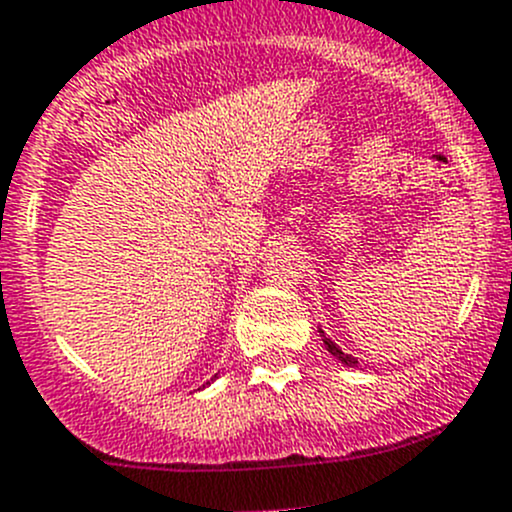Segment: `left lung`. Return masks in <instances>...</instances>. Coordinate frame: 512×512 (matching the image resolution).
<instances>
[{
	"label": "left lung",
	"instance_id": "1",
	"mask_svg": "<svg viewBox=\"0 0 512 512\" xmlns=\"http://www.w3.org/2000/svg\"><path fill=\"white\" fill-rule=\"evenodd\" d=\"M325 347H327V350H330V352H332V355H335V357H337V360H340V362H345V365H350V367H357V360H355V357L345 355V352H342V350H340V347H337V345H335V342H332V340H330V337H325Z\"/></svg>",
	"mask_w": 512,
	"mask_h": 512
}]
</instances>
